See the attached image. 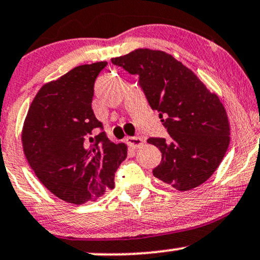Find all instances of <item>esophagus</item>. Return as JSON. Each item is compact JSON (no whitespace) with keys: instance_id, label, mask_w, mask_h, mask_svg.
Segmentation results:
<instances>
[{"instance_id":"esophagus-1","label":"esophagus","mask_w":260,"mask_h":260,"mask_svg":"<svg viewBox=\"0 0 260 260\" xmlns=\"http://www.w3.org/2000/svg\"><path fill=\"white\" fill-rule=\"evenodd\" d=\"M125 141H127L128 145L131 148H133V149H138V148H141L143 145V139L141 137H128Z\"/></svg>"}]
</instances>
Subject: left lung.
I'll return each mask as SVG.
<instances>
[{"instance_id":"8db88e82","label":"left lung","mask_w":260,"mask_h":260,"mask_svg":"<svg viewBox=\"0 0 260 260\" xmlns=\"http://www.w3.org/2000/svg\"><path fill=\"white\" fill-rule=\"evenodd\" d=\"M111 61L139 76L148 104L170 136L148 139L161 152L153 175L179 191L204 184L230 145V123L218 96L165 51L136 49Z\"/></svg>"}]
</instances>
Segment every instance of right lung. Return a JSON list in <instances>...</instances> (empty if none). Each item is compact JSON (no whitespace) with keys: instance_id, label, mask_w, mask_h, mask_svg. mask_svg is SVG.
<instances>
[{"instance_id":"obj_1","label":"right lung","mask_w":260,"mask_h":260,"mask_svg":"<svg viewBox=\"0 0 260 260\" xmlns=\"http://www.w3.org/2000/svg\"><path fill=\"white\" fill-rule=\"evenodd\" d=\"M107 61L80 65L43 85L25 117L22 143L37 178L56 198L81 205L115 186L127 145L115 144L95 117L93 85Z\"/></svg>"}]
</instances>
